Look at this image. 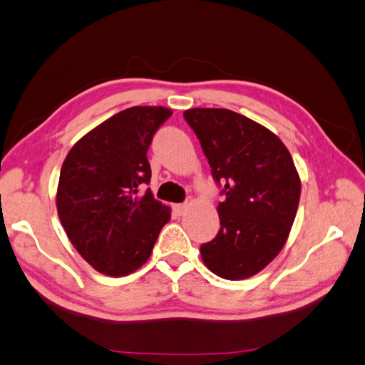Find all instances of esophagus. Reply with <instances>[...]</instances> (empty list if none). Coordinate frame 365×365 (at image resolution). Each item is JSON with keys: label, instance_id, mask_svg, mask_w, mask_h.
Returning a JSON list of instances; mask_svg holds the SVG:
<instances>
[{"label": "esophagus", "instance_id": "34e87169", "mask_svg": "<svg viewBox=\"0 0 365 365\" xmlns=\"http://www.w3.org/2000/svg\"><path fill=\"white\" fill-rule=\"evenodd\" d=\"M188 209V204H175L174 205V210L177 215H185V212Z\"/></svg>", "mask_w": 365, "mask_h": 365}]
</instances>
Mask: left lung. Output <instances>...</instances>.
I'll list each match as a JSON object with an SVG mask.
<instances>
[{"label": "left lung", "mask_w": 365, "mask_h": 365, "mask_svg": "<svg viewBox=\"0 0 365 365\" xmlns=\"http://www.w3.org/2000/svg\"><path fill=\"white\" fill-rule=\"evenodd\" d=\"M183 117L225 196L218 204L220 231L201 245L202 261L226 280L258 274L283 248L301 197L288 148L267 128L237 112L190 109Z\"/></svg>", "instance_id": "1"}]
</instances>
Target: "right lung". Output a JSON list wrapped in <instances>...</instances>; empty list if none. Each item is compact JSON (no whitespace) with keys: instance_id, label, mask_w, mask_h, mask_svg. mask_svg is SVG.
Segmentation results:
<instances>
[{"instance_id":"right-lung-1","label":"right lung","mask_w":365,"mask_h":365,"mask_svg":"<svg viewBox=\"0 0 365 365\" xmlns=\"http://www.w3.org/2000/svg\"><path fill=\"white\" fill-rule=\"evenodd\" d=\"M173 110L135 106L106 120L69 150L60 173L56 209L71 244L98 272L121 277L152 253L168 205L153 197L147 150Z\"/></svg>"}]
</instances>
